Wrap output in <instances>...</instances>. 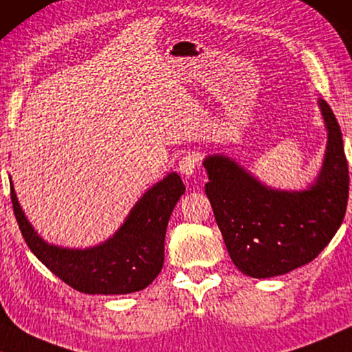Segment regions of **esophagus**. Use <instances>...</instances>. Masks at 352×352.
<instances>
[{"mask_svg":"<svg viewBox=\"0 0 352 352\" xmlns=\"http://www.w3.org/2000/svg\"><path fill=\"white\" fill-rule=\"evenodd\" d=\"M197 166H199V157L191 151L185 153V155L180 157V161H178V170H180V174L185 177H191L195 174Z\"/></svg>","mask_w":352,"mask_h":352,"instance_id":"obj_1","label":"esophagus"}]
</instances>
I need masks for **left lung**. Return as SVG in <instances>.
I'll use <instances>...</instances> for the list:
<instances>
[{"mask_svg":"<svg viewBox=\"0 0 352 352\" xmlns=\"http://www.w3.org/2000/svg\"><path fill=\"white\" fill-rule=\"evenodd\" d=\"M327 131L318 177L305 190H277L225 155L206 156V195L214 209L232 263L242 273L266 279L313 261L344 219L349 174L336 118L318 98Z\"/></svg>","mask_w":352,"mask_h":352,"instance_id":"obj_1","label":"left lung"}]
</instances>
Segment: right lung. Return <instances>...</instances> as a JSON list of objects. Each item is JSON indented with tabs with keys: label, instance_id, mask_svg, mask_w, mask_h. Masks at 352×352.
Here are the masks:
<instances>
[{
	"label": "right lung",
	"instance_id": "1",
	"mask_svg": "<svg viewBox=\"0 0 352 352\" xmlns=\"http://www.w3.org/2000/svg\"><path fill=\"white\" fill-rule=\"evenodd\" d=\"M9 182L14 215L30 250L73 289L89 295H126L143 290L161 273L167 223L185 192L177 172H169L143 192L115 234L86 249L44 241L19 204L12 178Z\"/></svg>",
	"mask_w": 352,
	"mask_h": 352
}]
</instances>
